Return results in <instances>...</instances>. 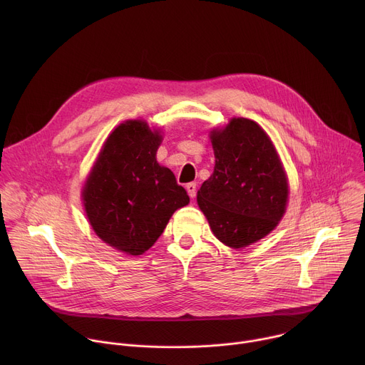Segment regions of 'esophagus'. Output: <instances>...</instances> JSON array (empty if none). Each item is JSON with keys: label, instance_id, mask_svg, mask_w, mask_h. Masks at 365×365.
Returning a JSON list of instances; mask_svg holds the SVG:
<instances>
[{"label": "esophagus", "instance_id": "obj_1", "mask_svg": "<svg viewBox=\"0 0 365 365\" xmlns=\"http://www.w3.org/2000/svg\"><path fill=\"white\" fill-rule=\"evenodd\" d=\"M186 190H187V193H189V196L193 199L195 196H196V183L195 182H190V183H187L186 185Z\"/></svg>", "mask_w": 365, "mask_h": 365}]
</instances>
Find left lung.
<instances>
[{"mask_svg":"<svg viewBox=\"0 0 365 365\" xmlns=\"http://www.w3.org/2000/svg\"><path fill=\"white\" fill-rule=\"evenodd\" d=\"M215 168L197 190V205L215 237L228 247H247L282 220L287 180L277 151L257 123L232 118L212 131Z\"/></svg>","mask_w":365,"mask_h":365,"instance_id":"1","label":"left lung"}]
</instances>
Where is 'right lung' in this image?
<instances>
[{
  "mask_svg": "<svg viewBox=\"0 0 365 365\" xmlns=\"http://www.w3.org/2000/svg\"><path fill=\"white\" fill-rule=\"evenodd\" d=\"M162 135L143 121L120 124L103 144L83 187V205L96 235L140 255L189 203L173 172L155 160Z\"/></svg>",
  "mask_w": 365,
  "mask_h": 365,
  "instance_id": "1",
  "label": "right lung"
}]
</instances>
